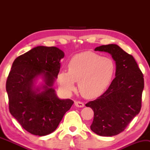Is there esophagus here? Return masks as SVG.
Masks as SVG:
<instances>
[{
  "label": "esophagus",
  "mask_w": 150,
  "mask_h": 150,
  "mask_svg": "<svg viewBox=\"0 0 150 150\" xmlns=\"http://www.w3.org/2000/svg\"><path fill=\"white\" fill-rule=\"evenodd\" d=\"M75 105L77 106V107H80V108H82V107H84V106H85V104H84V103L81 102V101H75Z\"/></svg>",
  "instance_id": "obj_1"
}]
</instances>
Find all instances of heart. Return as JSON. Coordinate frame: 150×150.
I'll return each mask as SVG.
<instances>
[{"mask_svg": "<svg viewBox=\"0 0 150 150\" xmlns=\"http://www.w3.org/2000/svg\"><path fill=\"white\" fill-rule=\"evenodd\" d=\"M68 71L62 70L57 80L63 92L70 93L78 82L80 94L87 99L100 96L111 83L116 66L111 58L101 57L91 51L82 52L72 57L68 65Z\"/></svg>", "mask_w": 150, "mask_h": 150, "instance_id": "b5f03b06", "label": "heart"}]
</instances>
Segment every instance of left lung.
<instances>
[{
    "mask_svg": "<svg viewBox=\"0 0 150 150\" xmlns=\"http://www.w3.org/2000/svg\"><path fill=\"white\" fill-rule=\"evenodd\" d=\"M95 51L111 55L116 61V77L107 90L85 104L94 111L90 128L100 136L116 135L123 132L140 113L144 89L143 74L135 58L116 44L102 45Z\"/></svg>",
    "mask_w": 150,
    "mask_h": 150,
    "instance_id": "left-lung-1",
    "label": "left lung"
}]
</instances>
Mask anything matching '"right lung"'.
<instances>
[{
    "instance_id": "add662e5",
    "label": "right lung",
    "mask_w": 150,
    "mask_h": 150,
    "mask_svg": "<svg viewBox=\"0 0 150 150\" xmlns=\"http://www.w3.org/2000/svg\"><path fill=\"white\" fill-rule=\"evenodd\" d=\"M63 57L57 47L39 46L18 56L12 65L6 82L10 113L32 135L54 131L73 104L71 99H59L53 88ZM39 76L44 85L36 88Z\"/></svg>"
}]
</instances>
